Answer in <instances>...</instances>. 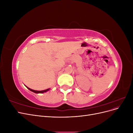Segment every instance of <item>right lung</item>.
<instances>
[{
	"label": "right lung",
	"mask_w": 133,
	"mask_h": 133,
	"mask_svg": "<svg viewBox=\"0 0 133 133\" xmlns=\"http://www.w3.org/2000/svg\"><path fill=\"white\" fill-rule=\"evenodd\" d=\"M28 89H29V90H30V91H33V92H35V93H43V92H46V91H48L49 90V89H46V90H42V91H37V90H33V89H30L29 88H28V87H26Z\"/></svg>",
	"instance_id": "right-lung-1"
}]
</instances>
